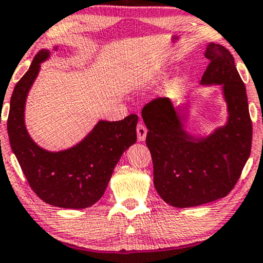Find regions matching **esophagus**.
<instances>
[{"instance_id": "obj_1", "label": "esophagus", "mask_w": 263, "mask_h": 263, "mask_svg": "<svg viewBox=\"0 0 263 263\" xmlns=\"http://www.w3.org/2000/svg\"><path fill=\"white\" fill-rule=\"evenodd\" d=\"M136 134H138V140L139 141H144L146 139V134H147V128L145 127L144 123L139 122L138 125H136Z\"/></svg>"}]
</instances>
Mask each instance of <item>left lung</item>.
<instances>
[{
  "instance_id": "1",
  "label": "left lung",
  "mask_w": 263,
  "mask_h": 263,
  "mask_svg": "<svg viewBox=\"0 0 263 263\" xmlns=\"http://www.w3.org/2000/svg\"><path fill=\"white\" fill-rule=\"evenodd\" d=\"M210 64L202 83L223 84L228 123L194 142L182 130L172 102L156 98L142 108L148 132L146 145L153 162V183L170 205L190 208L223 198L233 190L251 151L252 123L244 82L234 58L221 44L210 43Z\"/></svg>"
}]
</instances>
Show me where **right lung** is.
<instances>
[{
    "label": "right lung",
    "mask_w": 263,
    "mask_h": 263,
    "mask_svg": "<svg viewBox=\"0 0 263 263\" xmlns=\"http://www.w3.org/2000/svg\"><path fill=\"white\" fill-rule=\"evenodd\" d=\"M48 57V50H40L15 84L7 121L9 142L30 187L43 202L83 209L101 198L119 157L136 141L138 116L129 115L118 122L100 121L81 144L66 151L40 148L26 132L24 106L40 64Z\"/></svg>",
    "instance_id": "obj_1"
}]
</instances>
